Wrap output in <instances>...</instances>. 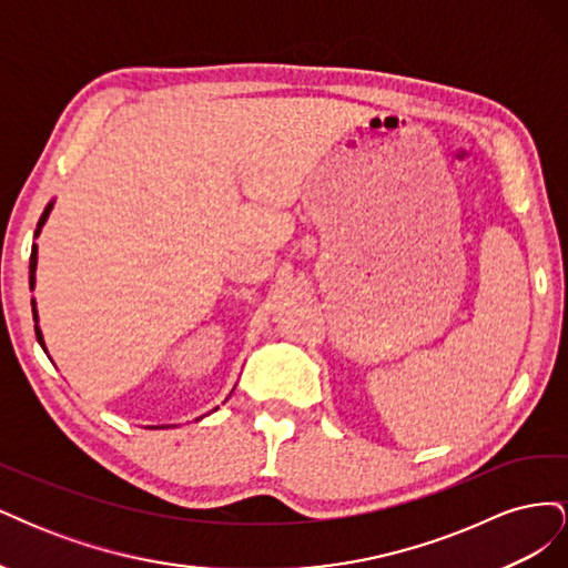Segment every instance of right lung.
I'll return each mask as SVG.
<instances>
[{
	"label": "right lung",
	"instance_id": "add662e5",
	"mask_svg": "<svg viewBox=\"0 0 568 568\" xmlns=\"http://www.w3.org/2000/svg\"><path fill=\"white\" fill-rule=\"evenodd\" d=\"M51 205L54 203H49L47 209H44V213H42V217H40V222H38V230H36V236L40 234V230H42V225L47 222V217H49V211H51ZM36 267H38V246H32V253H30V288L36 286ZM32 320H36V334H38V341H40V346L44 348V338H42V332H40V326H38V311H36V298H32Z\"/></svg>",
	"mask_w": 568,
	"mask_h": 568
}]
</instances>
